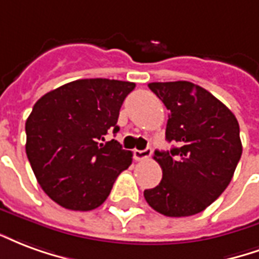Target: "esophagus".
Segmentation results:
<instances>
[{"label":"esophagus","instance_id":"obj_1","mask_svg":"<svg viewBox=\"0 0 259 259\" xmlns=\"http://www.w3.org/2000/svg\"><path fill=\"white\" fill-rule=\"evenodd\" d=\"M152 156V148H146L145 150H134V158L138 161L148 160Z\"/></svg>","mask_w":259,"mask_h":259}]
</instances>
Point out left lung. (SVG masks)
Segmentation results:
<instances>
[{"label": "left lung", "mask_w": 259, "mask_h": 259, "mask_svg": "<svg viewBox=\"0 0 259 259\" xmlns=\"http://www.w3.org/2000/svg\"><path fill=\"white\" fill-rule=\"evenodd\" d=\"M149 88L169 110L165 139L178 148L154 152L163 179L143 196L165 217L199 214L232 181L243 152L239 122L222 102L193 82H150Z\"/></svg>", "instance_id": "1"}]
</instances>
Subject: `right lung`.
Here are the masks:
<instances>
[{"instance_id":"right-lung-1","label":"right lung","mask_w":259,"mask_h":259,"mask_svg":"<svg viewBox=\"0 0 259 259\" xmlns=\"http://www.w3.org/2000/svg\"><path fill=\"white\" fill-rule=\"evenodd\" d=\"M130 81L85 78L67 82L35 102L26 121V154L45 193L62 207L91 211L103 204L132 153L111 139L118 132Z\"/></svg>"}]
</instances>
